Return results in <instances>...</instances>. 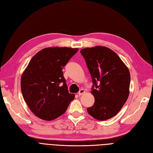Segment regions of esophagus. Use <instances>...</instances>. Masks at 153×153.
<instances>
[{
    "label": "esophagus",
    "instance_id": "obj_1",
    "mask_svg": "<svg viewBox=\"0 0 153 153\" xmlns=\"http://www.w3.org/2000/svg\"><path fill=\"white\" fill-rule=\"evenodd\" d=\"M85 93V90L84 89H80L78 92V96H81L82 94H84Z\"/></svg>",
    "mask_w": 153,
    "mask_h": 153
}]
</instances>
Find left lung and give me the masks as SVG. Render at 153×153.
<instances>
[{
  "label": "left lung",
  "mask_w": 153,
  "mask_h": 153,
  "mask_svg": "<svg viewBox=\"0 0 153 153\" xmlns=\"http://www.w3.org/2000/svg\"><path fill=\"white\" fill-rule=\"evenodd\" d=\"M92 77L91 93L94 105L87 110L92 117L105 121L113 117L129 96L130 73L117 53L105 47L82 49Z\"/></svg>",
  "instance_id": "1"
}]
</instances>
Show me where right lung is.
<instances>
[{"label": "right lung", "instance_id": "1", "mask_svg": "<svg viewBox=\"0 0 153 153\" xmlns=\"http://www.w3.org/2000/svg\"><path fill=\"white\" fill-rule=\"evenodd\" d=\"M78 48H47L31 59L21 78L24 99L36 116L52 121L66 112L75 95L68 92L62 68Z\"/></svg>", "mask_w": 153, "mask_h": 153}]
</instances>
